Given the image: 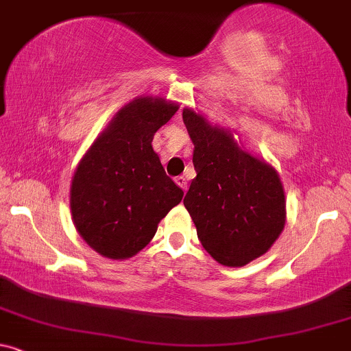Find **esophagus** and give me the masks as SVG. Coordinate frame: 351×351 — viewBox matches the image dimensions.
<instances>
[{"label": "esophagus", "mask_w": 351, "mask_h": 351, "mask_svg": "<svg viewBox=\"0 0 351 351\" xmlns=\"http://www.w3.org/2000/svg\"><path fill=\"white\" fill-rule=\"evenodd\" d=\"M176 182H177V185H179L180 189H182L184 192L187 191V179H185L184 176H179V177H176Z\"/></svg>", "instance_id": "34e87169"}]
</instances>
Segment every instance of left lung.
I'll return each mask as SVG.
<instances>
[{
    "label": "left lung",
    "instance_id": "left-lung-1",
    "mask_svg": "<svg viewBox=\"0 0 351 351\" xmlns=\"http://www.w3.org/2000/svg\"><path fill=\"white\" fill-rule=\"evenodd\" d=\"M197 177L184 199L199 240L220 265L241 267L267 253L286 225L278 171L251 154L228 128L184 108Z\"/></svg>",
    "mask_w": 351,
    "mask_h": 351
}]
</instances>
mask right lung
<instances>
[{"label":"right lung","instance_id":"add662e5","mask_svg":"<svg viewBox=\"0 0 351 351\" xmlns=\"http://www.w3.org/2000/svg\"><path fill=\"white\" fill-rule=\"evenodd\" d=\"M179 103L152 95L119 108L86 149L70 184V212L78 234L98 254L123 261L149 245L159 221L184 191L152 149L156 131Z\"/></svg>","mask_w":351,"mask_h":351}]
</instances>
